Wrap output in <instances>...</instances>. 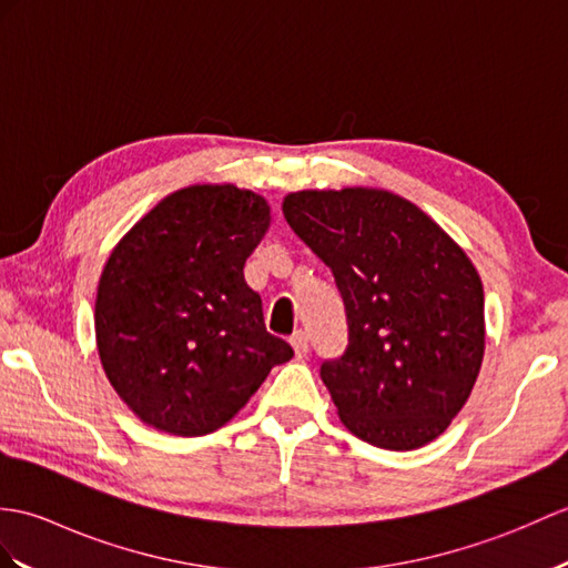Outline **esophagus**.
I'll use <instances>...</instances> for the list:
<instances>
[{
	"label": "esophagus",
	"mask_w": 568,
	"mask_h": 568,
	"mask_svg": "<svg viewBox=\"0 0 568 568\" xmlns=\"http://www.w3.org/2000/svg\"><path fill=\"white\" fill-rule=\"evenodd\" d=\"M290 346H293L297 358H305V355L310 353V336L305 332H295L293 336H290Z\"/></svg>",
	"instance_id": "obj_1"
}]
</instances>
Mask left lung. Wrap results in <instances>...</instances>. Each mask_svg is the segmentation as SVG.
I'll list each match as a JSON object with an SVG mask.
<instances>
[{
  "label": "left lung",
  "instance_id": "obj_1",
  "mask_svg": "<svg viewBox=\"0 0 568 568\" xmlns=\"http://www.w3.org/2000/svg\"><path fill=\"white\" fill-rule=\"evenodd\" d=\"M283 215L344 300L348 346L320 367L344 426L385 450L438 438L484 358V290L467 254L387 191L290 193Z\"/></svg>",
  "mask_w": 568,
  "mask_h": 568
}]
</instances>
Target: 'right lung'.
Wrapping results in <instances>:
<instances>
[{"instance_id":"1","label":"right lung","mask_w":568,"mask_h":568,"mask_svg":"<svg viewBox=\"0 0 568 568\" xmlns=\"http://www.w3.org/2000/svg\"><path fill=\"white\" fill-rule=\"evenodd\" d=\"M268 224L252 191L191 186L152 207L105 261L94 312L101 365L144 424L186 438L213 433L293 358L244 281Z\"/></svg>"}]
</instances>
